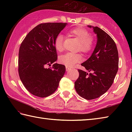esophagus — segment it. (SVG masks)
<instances>
[{
	"mask_svg": "<svg viewBox=\"0 0 132 132\" xmlns=\"http://www.w3.org/2000/svg\"><path fill=\"white\" fill-rule=\"evenodd\" d=\"M66 71H69L70 70H71V68H70V67H68V66H66Z\"/></svg>",
	"mask_w": 132,
	"mask_h": 132,
	"instance_id": "obj_1",
	"label": "esophagus"
}]
</instances>
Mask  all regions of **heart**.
<instances>
[{
  "label": "heart",
  "instance_id": "heart-1",
  "mask_svg": "<svg viewBox=\"0 0 132 132\" xmlns=\"http://www.w3.org/2000/svg\"><path fill=\"white\" fill-rule=\"evenodd\" d=\"M69 35L79 41L77 50L83 54H87L94 49L95 40L93 36L90 35L89 31L82 27H77L69 31ZM54 47L57 51L62 52L64 50L63 37L61 35L57 36L54 40ZM82 55L80 54H73L68 53L61 55L59 58L60 62L68 67H71L82 60Z\"/></svg>",
  "mask_w": 132,
  "mask_h": 132
}]
</instances>
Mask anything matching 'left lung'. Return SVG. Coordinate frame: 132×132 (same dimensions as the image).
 I'll return each instance as SVG.
<instances>
[{"label":"left lung","mask_w":132,"mask_h":132,"mask_svg":"<svg viewBox=\"0 0 132 132\" xmlns=\"http://www.w3.org/2000/svg\"><path fill=\"white\" fill-rule=\"evenodd\" d=\"M97 35V44L91 56L81 65L91 73L78 69L79 77L75 88L79 96L87 100L96 99L108 90L119 69V54L112 37L97 27L88 26Z\"/></svg>","instance_id":"8db88e82"}]
</instances>
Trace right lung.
<instances>
[{"instance_id": "1", "label": "right lung", "mask_w": 132, "mask_h": 132, "mask_svg": "<svg viewBox=\"0 0 132 132\" xmlns=\"http://www.w3.org/2000/svg\"><path fill=\"white\" fill-rule=\"evenodd\" d=\"M67 23H45L35 27L22 41L19 52L20 79L30 94L45 97L57 89L65 66L54 63L57 53L54 40Z\"/></svg>"}]
</instances>
